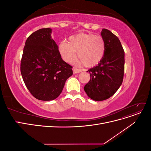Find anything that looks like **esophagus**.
I'll use <instances>...</instances> for the list:
<instances>
[{
	"mask_svg": "<svg viewBox=\"0 0 151 151\" xmlns=\"http://www.w3.org/2000/svg\"><path fill=\"white\" fill-rule=\"evenodd\" d=\"M81 72H82L81 69L77 68H73V72H74V74H77V73H80Z\"/></svg>",
	"mask_w": 151,
	"mask_h": 151,
	"instance_id": "1",
	"label": "esophagus"
}]
</instances>
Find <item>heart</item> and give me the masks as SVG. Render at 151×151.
I'll list each match as a JSON object with an SVG mask.
<instances>
[{
	"mask_svg": "<svg viewBox=\"0 0 151 151\" xmlns=\"http://www.w3.org/2000/svg\"><path fill=\"white\" fill-rule=\"evenodd\" d=\"M105 43L101 36L92 33H79L71 36L68 42L63 41L59 45L62 58L71 62L77 52V62L91 67L98 65L105 53Z\"/></svg>",
	"mask_w": 151,
	"mask_h": 151,
	"instance_id": "obj_1",
	"label": "heart"
}]
</instances>
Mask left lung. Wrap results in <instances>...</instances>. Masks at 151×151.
Here are the masks:
<instances>
[{
    "label": "left lung",
    "mask_w": 151,
    "mask_h": 151,
    "mask_svg": "<svg viewBox=\"0 0 151 151\" xmlns=\"http://www.w3.org/2000/svg\"><path fill=\"white\" fill-rule=\"evenodd\" d=\"M104 55L98 65L88 70L91 79L84 89L94 101H103L115 94L122 84L125 70V52L120 41L110 31L103 29Z\"/></svg>",
    "instance_id": "1"
}]
</instances>
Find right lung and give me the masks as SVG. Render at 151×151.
Returning <instances> with one entry per match:
<instances>
[{
  "label": "right lung",
  "mask_w": 151,
  "mask_h": 151,
  "mask_svg": "<svg viewBox=\"0 0 151 151\" xmlns=\"http://www.w3.org/2000/svg\"><path fill=\"white\" fill-rule=\"evenodd\" d=\"M52 29L42 28L27 38L21 61L22 79L33 96L51 101L60 94L72 67L63 61L51 36Z\"/></svg>",
  "instance_id": "right-lung-1"
}]
</instances>
